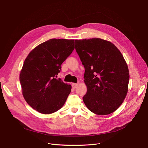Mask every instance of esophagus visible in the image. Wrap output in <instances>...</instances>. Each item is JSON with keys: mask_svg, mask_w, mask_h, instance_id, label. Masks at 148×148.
<instances>
[{"mask_svg": "<svg viewBox=\"0 0 148 148\" xmlns=\"http://www.w3.org/2000/svg\"><path fill=\"white\" fill-rule=\"evenodd\" d=\"M77 86H78V84L77 83H72V87L74 89H75Z\"/></svg>", "mask_w": 148, "mask_h": 148, "instance_id": "esophagus-1", "label": "esophagus"}]
</instances>
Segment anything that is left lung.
I'll return each instance as SVG.
<instances>
[{
  "label": "left lung",
  "instance_id": "obj_1",
  "mask_svg": "<svg viewBox=\"0 0 148 148\" xmlns=\"http://www.w3.org/2000/svg\"><path fill=\"white\" fill-rule=\"evenodd\" d=\"M75 42L85 69V105L97 114L113 113L122 104L128 92L129 71L122 53L113 44L100 38Z\"/></svg>",
  "mask_w": 148,
  "mask_h": 148
}]
</instances>
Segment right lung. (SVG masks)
<instances>
[{
    "label": "right lung",
    "mask_w": 148,
    "mask_h": 148,
    "mask_svg": "<svg viewBox=\"0 0 148 148\" xmlns=\"http://www.w3.org/2000/svg\"><path fill=\"white\" fill-rule=\"evenodd\" d=\"M74 49V40L51 39L31 51L20 74L23 95L27 104L42 114L56 112L63 106L71 86L57 75L61 65Z\"/></svg>",
    "instance_id": "obj_1"
}]
</instances>
